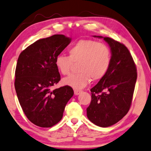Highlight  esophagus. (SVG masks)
Here are the masks:
<instances>
[{"label": "esophagus", "instance_id": "obj_1", "mask_svg": "<svg viewBox=\"0 0 151 151\" xmlns=\"http://www.w3.org/2000/svg\"><path fill=\"white\" fill-rule=\"evenodd\" d=\"M81 92L82 91L80 90H74V94H75L76 96H78V95H79Z\"/></svg>", "mask_w": 151, "mask_h": 151}]
</instances>
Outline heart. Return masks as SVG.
<instances>
[{"label": "heart", "mask_w": 151, "mask_h": 151, "mask_svg": "<svg viewBox=\"0 0 151 151\" xmlns=\"http://www.w3.org/2000/svg\"><path fill=\"white\" fill-rule=\"evenodd\" d=\"M69 55L60 54L55 59L57 69L63 75L71 72L73 63H78L80 72L63 80L65 85L81 89L91 80H99L108 72L111 63V51L104 43L93 40H80L70 47Z\"/></svg>", "instance_id": "obj_1"}]
</instances>
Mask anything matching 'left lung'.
I'll list each match as a JSON object with an SVG mask.
<instances>
[{
	"instance_id": "1",
	"label": "left lung",
	"mask_w": 151,
	"mask_h": 151,
	"mask_svg": "<svg viewBox=\"0 0 151 151\" xmlns=\"http://www.w3.org/2000/svg\"><path fill=\"white\" fill-rule=\"evenodd\" d=\"M103 38L111 48V63L106 76L91 89V101L86 114L96 125L108 127L116 124L129 112L137 74L127 47L109 37Z\"/></svg>"
}]
</instances>
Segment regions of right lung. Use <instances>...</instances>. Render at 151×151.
Instances as JSON below:
<instances>
[{"label":"right lung","instance_id":"add662e5","mask_svg":"<svg viewBox=\"0 0 151 151\" xmlns=\"http://www.w3.org/2000/svg\"><path fill=\"white\" fill-rule=\"evenodd\" d=\"M71 40L62 34L40 39L18 57L14 82L16 94L27 117L38 127L49 128L58 123L73 95L69 86L51 88L60 80L55 58Z\"/></svg>","mask_w":151,"mask_h":151}]
</instances>
